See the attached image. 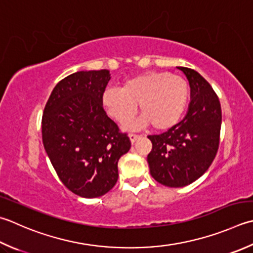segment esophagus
Listing matches in <instances>:
<instances>
[{"label": "esophagus", "instance_id": "obj_1", "mask_svg": "<svg viewBox=\"0 0 253 253\" xmlns=\"http://www.w3.org/2000/svg\"><path fill=\"white\" fill-rule=\"evenodd\" d=\"M139 137H140V135H137V133H129V139H130L131 143L135 142Z\"/></svg>", "mask_w": 253, "mask_h": 253}]
</instances>
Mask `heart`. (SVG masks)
<instances>
[{
    "label": "heart",
    "mask_w": 253,
    "mask_h": 253,
    "mask_svg": "<svg viewBox=\"0 0 253 253\" xmlns=\"http://www.w3.org/2000/svg\"><path fill=\"white\" fill-rule=\"evenodd\" d=\"M189 94L185 79L169 72L150 71L124 81L121 90L107 88L102 94L101 102L108 115L120 124L129 122L139 104L142 116L127 128L137 129L151 124L155 129L165 130L180 121Z\"/></svg>",
    "instance_id": "heart-1"
}]
</instances>
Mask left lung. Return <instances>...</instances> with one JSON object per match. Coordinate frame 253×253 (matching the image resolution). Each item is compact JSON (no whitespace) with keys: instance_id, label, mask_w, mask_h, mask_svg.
I'll use <instances>...</instances> for the list:
<instances>
[{"instance_id":"1","label":"left lung","mask_w":253,"mask_h":253,"mask_svg":"<svg viewBox=\"0 0 253 253\" xmlns=\"http://www.w3.org/2000/svg\"><path fill=\"white\" fill-rule=\"evenodd\" d=\"M190 83L191 102L185 117L160 135H150L147 157L150 174L160 184L182 187L202 176L219 147L221 108L218 96L199 72L179 67Z\"/></svg>"}]
</instances>
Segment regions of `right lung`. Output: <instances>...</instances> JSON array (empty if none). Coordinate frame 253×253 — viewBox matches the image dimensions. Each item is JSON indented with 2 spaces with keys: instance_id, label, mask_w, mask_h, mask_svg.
<instances>
[{
  "instance_id": "right-lung-1",
  "label": "right lung",
  "mask_w": 253,
  "mask_h": 253,
  "mask_svg": "<svg viewBox=\"0 0 253 253\" xmlns=\"http://www.w3.org/2000/svg\"><path fill=\"white\" fill-rule=\"evenodd\" d=\"M110 76L104 69L66 77L54 86L42 114V142L54 171L69 191L85 199L113 189L118 160L131 146L102 105Z\"/></svg>"
}]
</instances>
